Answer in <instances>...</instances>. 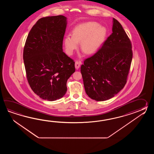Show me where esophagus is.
Instances as JSON below:
<instances>
[{
  "label": "esophagus",
  "instance_id": "esophagus-1",
  "mask_svg": "<svg viewBox=\"0 0 154 154\" xmlns=\"http://www.w3.org/2000/svg\"><path fill=\"white\" fill-rule=\"evenodd\" d=\"M80 64H81V62L80 61H76L75 64V66L76 69H78L80 66Z\"/></svg>",
  "mask_w": 154,
  "mask_h": 154
}]
</instances>
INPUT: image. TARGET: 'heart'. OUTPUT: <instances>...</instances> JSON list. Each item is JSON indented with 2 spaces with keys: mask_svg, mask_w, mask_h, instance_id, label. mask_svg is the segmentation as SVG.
<instances>
[{
  "mask_svg": "<svg viewBox=\"0 0 154 154\" xmlns=\"http://www.w3.org/2000/svg\"><path fill=\"white\" fill-rule=\"evenodd\" d=\"M106 29L94 22L82 23L73 29L72 35H68L64 40L66 52L72 54L80 43V49L86 55L96 52L103 42L106 36Z\"/></svg>",
  "mask_w": 154,
  "mask_h": 154,
  "instance_id": "b5f03b06",
  "label": "heart"
}]
</instances>
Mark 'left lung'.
I'll return each mask as SVG.
<instances>
[{"mask_svg":"<svg viewBox=\"0 0 154 154\" xmlns=\"http://www.w3.org/2000/svg\"><path fill=\"white\" fill-rule=\"evenodd\" d=\"M111 35L81 66L85 92L97 101L109 100L124 88L133 58L131 43L121 24L113 19Z\"/></svg>","mask_w":154,"mask_h":154,"instance_id":"8db88e82","label":"left lung"}]
</instances>
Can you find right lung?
I'll return each mask as SVG.
<instances>
[{
  "mask_svg": "<svg viewBox=\"0 0 154 154\" xmlns=\"http://www.w3.org/2000/svg\"><path fill=\"white\" fill-rule=\"evenodd\" d=\"M66 17L41 18L26 38L23 59L29 86L40 98L50 101L62 98L66 82L75 72V62L63 52Z\"/></svg>",
  "mask_w": 154,
  "mask_h": 154,
  "instance_id": "obj_1",
  "label": "right lung"
}]
</instances>
